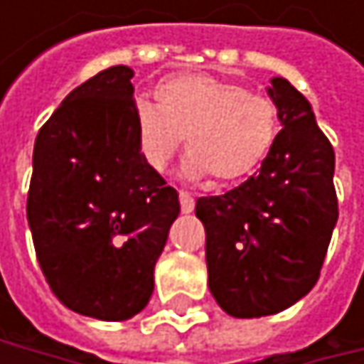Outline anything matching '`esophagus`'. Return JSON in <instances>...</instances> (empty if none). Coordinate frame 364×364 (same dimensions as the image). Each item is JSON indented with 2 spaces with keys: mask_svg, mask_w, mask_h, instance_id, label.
<instances>
[{
  "mask_svg": "<svg viewBox=\"0 0 364 364\" xmlns=\"http://www.w3.org/2000/svg\"><path fill=\"white\" fill-rule=\"evenodd\" d=\"M179 200H181V210L183 213H191L193 210V206H196V200H193V196L191 193H187V191H179Z\"/></svg>",
  "mask_w": 364,
  "mask_h": 364,
  "instance_id": "esophagus-1",
  "label": "esophagus"
}]
</instances>
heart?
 I'll list each match as a JSON object with an SVG mask.
<instances>
[{
	"instance_id": "heart-1",
	"label": "heart",
	"mask_w": 364,
	"mask_h": 364,
	"mask_svg": "<svg viewBox=\"0 0 364 364\" xmlns=\"http://www.w3.org/2000/svg\"><path fill=\"white\" fill-rule=\"evenodd\" d=\"M156 101H136L132 122L143 160L166 171L187 136L183 173L217 185L242 181L272 151L280 111L272 97L208 73H177L156 86Z\"/></svg>"
}]
</instances>
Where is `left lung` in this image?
Returning a JSON list of instances; mask_svg holds the SVG:
<instances>
[{
	"label": "left lung",
	"mask_w": 364,
	"mask_h": 364,
	"mask_svg": "<svg viewBox=\"0 0 364 364\" xmlns=\"http://www.w3.org/2000/svg\"><path fill=\"white\" fill-rule=\"evenodd\" d=\"M267 92L282 130L259 173L196 202L206 230L208 289L236 318L269 316L308 295L337 223L333 145L284 77H274Z\"/></svg>",
	"instance_id": "1"
}]
</instances>
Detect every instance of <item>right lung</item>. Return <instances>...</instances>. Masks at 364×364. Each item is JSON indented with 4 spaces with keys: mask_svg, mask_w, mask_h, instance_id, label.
Wrapping results in <instances>:
<instances>
[{
    "mask_svg": "<svg viewBox=\"0 0 364 364\" xmlns=\"http://www.w3.org/2000/svg\"><path fill=\"white\" fill-rule=\"evenodd\" d=\"M132 69L71 90L39 128L27 196L39 267L63 306L99 321L139 314L179 217V193L139 151Z\"/></svg>",
    "mask_w": 364,
    "mask_h": 364,
    "instance_id": "1",
    "label": "right lung"
}]
</instances>
